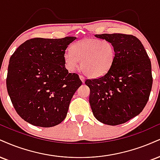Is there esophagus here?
<instances>
[{
  "label": "esophagus",
  "instance_id": "1",
  "mask_svg": "<svg viewBox=\"0 0 160 160\" xmlns=\"http://www.w3.org/2000/svg\"><path fill=\"white\" fill-rule=\"evenodd\" d=\"M80 80H82V82H85V78H84V77L82 76V75H80Z\"/></svg>",
  "mask_w": 160,
  "mask_h": 160
}]
</instances>
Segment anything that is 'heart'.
Masks as SVG:
<instances>
[{
	"mask_svg": "<svg viewBox=\"0 0 160 160\" xmlns=\"http://www.w3.org/2000/svg\"><path fill=\"white\" fill-rule=\"evenodd\" d=\"M115 57V48L110 42L86 38L74 44L72 51H65L63 57L65 67L69 72H75L81 65L86 74L95 79L109 72L114 64Z\"/></svg>",
	"mask_w": 160,
	"mask_h": 160,
	"instance_id": "heart-1",
	"label": "heart"
}]
</instances>
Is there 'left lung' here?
<instances>
[{
    "label": "left lung",
    "mask_w": 160,
    "mask_h": 160,
    "mask_svg": "<svg viewBox=\"0 0 160 160\" xmlns=\"http://www.w3.org/2000/svg\"><path fill=\"white\" fill-rule=\"evenodd\" d=\"M95 37L114 45L116 57L107 74L86 80L94 116L107 125H118L139 114L149 99L153 78L151 63L140 40L122 33Z\"/></svg>",
    "instance_id": "left-lung-1"
}]
</instances>
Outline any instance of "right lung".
Wrapping results in <instances>:
<instances>
[{"label":"right lung","instance_id":"1","mask_svg":"<svg viewBox=\"0 0 160 160\" xmlns=\"http://www.w3.org/2000/svg\"><path fill=\"white\" fill-rule=\"evenodd\" d=\"M76 37L27 40L9 59L7 88L22 118L51 128L65 118L71 100L82 85L79 75L65 68L64 53Z\"/></svg>","mask_w":160,"mask_h":160}]
</instances>
